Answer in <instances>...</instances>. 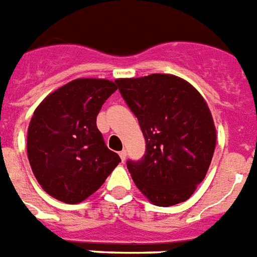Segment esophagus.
I'll list each match as a JSON object with an SVG mask.
<instances>
[{
	"label": "esophagus",
	"instance_id": "1",
	"mask_svg": "<svg viewBox=\"0 0 257 257\" xmlns=\"http://www.w3.org/2000/svg\"><path fill=\"white\" fill-rule=\"evenodd\" d=\"M118 156L121 158V161L124 162L125 158H126V152H125V150H121V152H118Z\"/></svg>",
	"mask_w": 257,
	"mask_h": 257
}]
</instances>
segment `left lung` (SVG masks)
Instances as JSON below:
<instances>
[{
	"instance_id": "left-lung-1",
	"label": "left lung",
	"mask_w": 257,
	"mask_h": 257,
	"mask_svg": "<svg viewBox=\"0 0 257 257\" xmlns=\"http://www.w3.org/2000/svg\"><path fill=\"white\" fill-rule=\"evenodd\" d=\"M147 143L140 161H128L137 189L156 206L187 201L207 174L216 129L203 96L170 74L116 80Z\"/></svg>"
}]
</instances>
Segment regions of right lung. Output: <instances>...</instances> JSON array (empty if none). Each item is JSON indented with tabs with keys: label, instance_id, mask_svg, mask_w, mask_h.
<instances>
[{
	"label": "right lung",
	"instance_id": "add662e5",
	"mask_svg": "<svg viewBox=\"0 0 257 257\" xmlns=\"http://www.w3.org/2000/svg\"><path fill=\"white\" fill-rule=\"evenodd\" d=\"M116 89L108 79H75L35 108L27 129V157L42 189L58 201L83 202L121 161L96 126V116Z\"/></svg>",
	"mask_w": 257,
	"mask_h": 257
}]
</instances>
